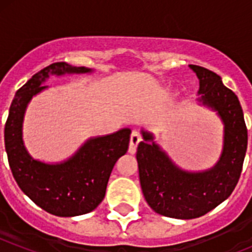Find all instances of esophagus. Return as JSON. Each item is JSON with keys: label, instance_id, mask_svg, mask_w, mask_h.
<instances>
[{"label": "esophagus", "instance_id": "1", "mask_svg": "<svg viewBox=\"0 0 252 252\" xmlns=\"http://www.w3.org/2000/svg\"><path fill=\"white\" fill-rule=\"evenodd\" d=\"M141 141V135H140L139 131H132L130 136V148H128V151L131 154H135L136 153V149L137 145H139V142Z\"/></svg>", "mask_w": 252, "mask_h": 252}]
</instances>
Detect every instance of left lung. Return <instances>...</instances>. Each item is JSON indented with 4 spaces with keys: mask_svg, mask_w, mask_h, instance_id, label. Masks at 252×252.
<instances>
[{
    "mask_svg": "<svg viewBox=\"0 0 252 252\" xmlns=\"http://www.w3.org/2000/svg\"><path fill=\"white\" fill-rule=\"evenodd\" d=\"M199 79L198 101L212 108L224 125L223 150L213 168L186 171L142 130L136 159L142 193L151 209L165 217L192 220L201 217L230 197L241 175L248 149V128L237 95L209 69L189 65Z\"/></svg>",
    "mask_w": 252,
    "mask_h": 252,
    "instance_id": "left-lung-1",
    "label": "left lung"
}]
</instances>
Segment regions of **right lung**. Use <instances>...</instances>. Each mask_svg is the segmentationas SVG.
<instances>
[{"instance_id":"right-lung-1","label":"right lung","mask_w":252,"mask_h":252,"mask_svg":"<svg viewBox=\"0 0 252 252\" xmlns=\"http://www.w3.org/2000/svg\"><path fill=\"white\" fill-rule=\"evenodd\" d=\"M91 72L64 62L41 69L16 92L4 125V148L16 183L40 208L59 217L86 215L103 201L111 171L128 149L131 130L93 137L66 161L45 164L32 159L24 146L22 121L31 98L46 88L41 83L49 75Z\"/></svg>"}]
</instances>
